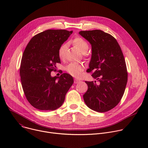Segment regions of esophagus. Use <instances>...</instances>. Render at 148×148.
Instances as JSON below:
<instances>
[{
	"mask_svg": "<svg viewBox=\"0 0 148 148\" xmlns=\"http://www.w3.org/2000/svg\"><path fill=\"white\" fill-rule=\"evenodd\" d=\"M79 81H79V79H74V82L75 84H77V83H78Z\"/></svg>",
	"mask_w": 148,
	"mask_h": 148,
	"instance_id": "esophagus-1",
	"label": "esophagus"
}]
</instances>
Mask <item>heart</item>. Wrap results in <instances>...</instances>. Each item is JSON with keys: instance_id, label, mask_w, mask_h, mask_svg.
<instances>
[{"instance_id": "1", "label": "heart", "mask_w": 148, "mask_h": 148, "mask_svg": "<svg viewBox=\"0 0 148 148\" xmlns=\"http://www.w3.org/2000/svg\"><path fill=\"white\" fill-rule=\"evenodd\" d=\"M73 45L76 47L84 54H86L89 49V45L87 42L81 37H76L73 40ZM67 44H62L58 49V56L60 58H64L67 50ZM84 69L83 65L78 62H71L66 67L67 72L71 75L78 77L80 75L81 73Z\"/></svg>"}]
</instances>
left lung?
I'll return each instance as SVG.
<instances>
[{
    "label": "left lung",
    "instance_id": "1",
    "mask_svg": "<svg viewBox=\"0 0 148 148\" xmlns=\"http://www.w3.org/2000/svg\"><path fill=\"white\" fill-rule=\"evenodd\" d=\"M79 34L92 46V56L88 72L98 80L86 81L88 86L84 94L87 107L99 112L108 111L118 104L128 81L126 62L116 40L101 30L81 31Z\"/></svg>",
    "mask_w": 148,
    "mask_h": 148
}]
</instances>
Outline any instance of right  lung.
Returning <instances> with one entry per match:
<instances>
[{"instance_id":"1","label":"right lung","mask_w":148,"mask_h":148,"mask_svg":"<svg viewBox=\"0 0 148 148\" xmlns=\"http://www.w3.org/2000/svg\"><path fill=\"white\" fill-rule=\"evenodd\" d=\"M72 33L45 30L35 35L23 52L20 67L22 86L26 99L37 110L53 111L60 107L73 85V77L69 74L51 76L57 63L60 62L58 49Z\"/></svg>"}]
</instances>
